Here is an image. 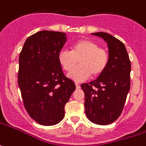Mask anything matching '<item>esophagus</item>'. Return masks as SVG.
Here are the masks:
<instances>
[{
    "label": "esophagus",
    "mask_w": 146,
    "mask_h": 146,
    "mask_svg": "<svg viewBox=\"0 0 146 146\" xmlns=\"http://www.w3.org/2000/svg\"><path fill=\"white\" fill-rule=\"evenodd\" d=\"M75 85H76V87H77V89L80 88V84H79V83H76Z\"/></svg>",
    "instance_id": "34e87169"
}]
</instances>
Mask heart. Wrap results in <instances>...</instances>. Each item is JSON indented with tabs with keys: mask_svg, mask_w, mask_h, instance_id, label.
Returning <instances> with one entry per match:
<instances>
[{
	"mask_svg": "<svg viewBox=\"0 0 146 146\" xmlns=\"http://www.w3.org/2000/svg\"><path fill=\"white\" fill-rule=\"evenodd\" d=\"M58 61L64 70L69 72L79 62V65L68 73V78L82 82L90 78H98L107 68L109 53L99 44L90 39H80L72 44L70 52L60 51Z\"/></svg>",
	"mask_w": 146,
	"mask_h": 146,
	"instance_id": "b5f03b06",
	"label": "heart"
}]
</instances>
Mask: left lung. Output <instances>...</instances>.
<instances>
[{
	"label": "left lung",
	"mask_w": 146,
	"mask_h": 146,
	"mask_svg": "<svg viewBox=\"0 0 146 146\" xmlns=\"http://www.w3.org/2000/svg\"><path fill=\"white\" fill-rule=\"evenodd\" d=\"M108 43L109 61L96 80L82 84L85 111L93 123L107 125L115 121L123 111L129 89L131 62L120 40L105 32L92 33Z\"/></svg>",
	"instance_id": "8db88e82"
}]
</instances>
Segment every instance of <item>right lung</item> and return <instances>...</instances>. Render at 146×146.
Wrapping results in <instances>:
<instances>
[{
	"instance_id": "obj_1",
	"label": "right lung",
	"mask_w": 146,
	"mask_h": 146,
	"mask_svg": "<svg viewBox=\"0 0 146 146\" xmlns=\"http://www.w3.org/2000/svg\"><path fill=\"white\" fill-rule=\"evenodd\" d=\"M63 32L42 31L28 37L19 55L18 86L29 115L41 125L60 123L76 86L66 78L58 55L66 42Z\"/></svg>"
}]
</instances>
